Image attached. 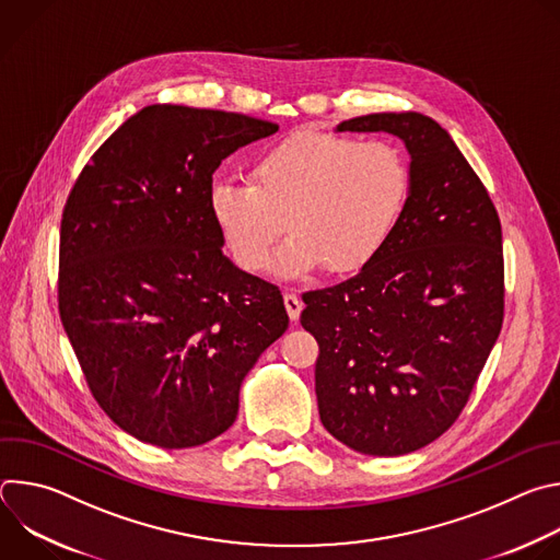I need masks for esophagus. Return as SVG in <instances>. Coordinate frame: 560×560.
Returning <instances> with one entry per match:
<instances>
[{"label": "esophagus", "instance_id": "34e87169", "mask_svg": "<svg viewBox=\"0 0 560 560\" xmlns=\"http://www.w3.org/2000/svg\"><path fill=\"white\" fill-rule=\"evenodd\" d=\"M283 303H285V310H288V316L292 318V322H296L301 310H303V301L294 294V292H285L283 294Z\"/></svg>", "mask_w": 560, "mask_h": 560}]
</instances>
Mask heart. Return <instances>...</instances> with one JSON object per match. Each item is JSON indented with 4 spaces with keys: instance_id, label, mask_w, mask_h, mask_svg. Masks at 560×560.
<instances>
[{
    "instance_id": "obj_1",
    "label": "heart",
    "mask_w": 560,
    "mask_h": 560,
    "mask_svg": "<svg viewBox=\"0 0 560 560\" xmlns=\"http://www.w3.org/2000/svg\"><path fill=\"white\" fill-rule=\"evenodd\" d=\"M410 192L404 154L383 139L294 135L253 164L250 184L219 179L208 206L238 268L264 272L288 228L277 272L363 268L387 242Z\"/></svg>"
}]
</instances>
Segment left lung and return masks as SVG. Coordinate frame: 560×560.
I'll return each instance as SVG.
<instances>
[{
    "label": "left lung",
    "instance_id": "8db88e82",
    "mask_svg": "<svg viewBox=\"0 0 560 560\" xmlns=\"http://www.w3.org/2000/svg\"><path fill=\"white\" fill-rule=\"evenodd\" d=\"M389 132L410 154L406 208L348 281L303 294L324 428L370 456H401L460 415L503 326L497 208L450 132L421 113H374L337 132Z\"/></svg>",
    "mask_w": 560,
    "mask_h": 560
}]
</instances>
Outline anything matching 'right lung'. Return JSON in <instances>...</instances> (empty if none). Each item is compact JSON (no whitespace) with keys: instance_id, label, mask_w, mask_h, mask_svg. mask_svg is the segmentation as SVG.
Listing matches in <instances>:
<instances>
[{"instance_id":"1","label":"right lung","mask_w":560,"mask_h":560,"mask_svg":"<svg viewBox=\"0 0 560 560\" xmlns=\"http://www.w3.org/2000/svg\"><path fill=\"white\" fill-rule=\"evenodd\" d=\"M277 124L173 104L126 119L79 175L59 232V316L102 410L184 450L223 434L257 359L288 330L277 285L223 255L208 192Z\"/></svg>"}]
</instances>
